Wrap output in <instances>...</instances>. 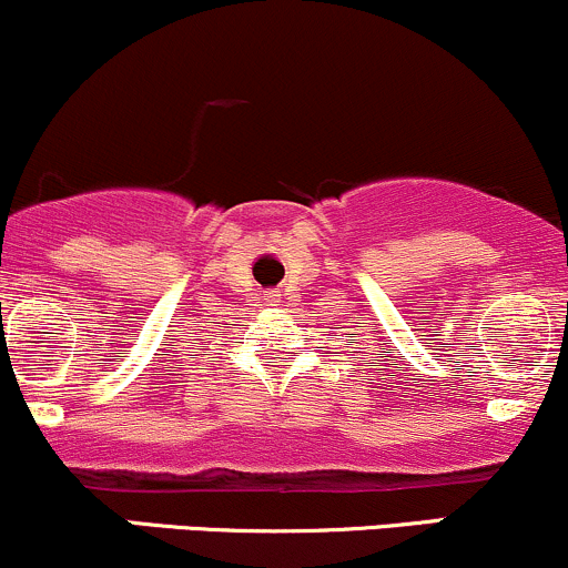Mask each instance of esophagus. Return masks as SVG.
Here are the masks:
<instances>
[{
	"mask_svg": "<svg viewBox=\"0 0 568 568\" xmlns=\"http://www.w3.org/2000/svg\"><path fill=\"white\" fill-rule=\"evenodd\" d=\"M270 304H275V296H270Z\"/></svg>",
	"mask_w": 568,
	"mask_h": 568,
	"instance_id": "34e87169",
	"label": "esophagus"
}]
</instances>
